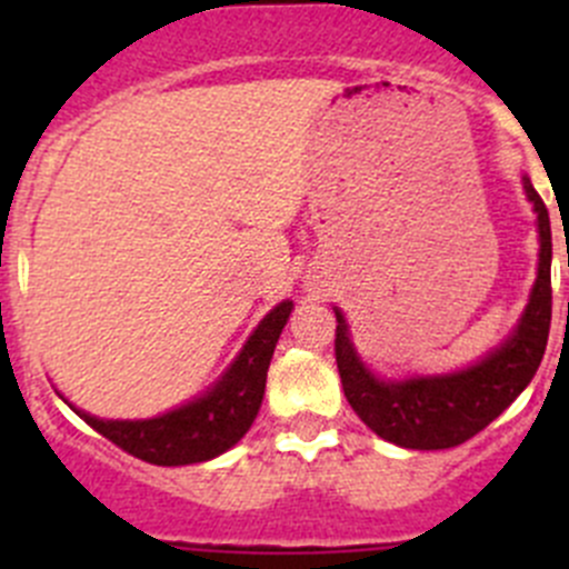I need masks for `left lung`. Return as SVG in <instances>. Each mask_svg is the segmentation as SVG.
<instances>
[{
  "label": "left lung",
  "mask_w": 569,
  "mask_h": 569,
  "mask_svg": "<svg viewBox=\"0 0 569 569\" xmlns=\"http://www.w3.org/2000/svg\"><path fill=\"white\" fill-rule=\"evenodd\" d=\"M523 189L537 211L539 269L529 306L512 336L492 349L485 360L455 375L410 377L391 382L380 380L360 363L347 321L336 308V363L341 375L343 396L360 421L388 443L401 449L435 451L455 449L490 421H496L529 386L542 363L550 332V217L542 198L523 178Z\"/></svg>",
  "instance_id": "8db88e82"
}]
</instances>
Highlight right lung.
Instances as JSON below:
<instances>
[{
    "label": "right lung",
    "mask_w": 569,
    "mask_h": 569,
    "mask_svg": "<svg viewBox=\"0 0 569 569\" xmlns=\"http://www.w3.org/2000/svg\"><path fill=\"white\" fill-rule=\"evenodd\" d=\"M295 302L274 306L261 325L252 330L248 343L231 369L198 399L146 421H104L90 412L77 410L99 435L112 440L118 449L151 465H192L220 457L237 446L256 421L267 388V369L272 360L283 325L289 321Z\"/></svg>",
    "instance_id": "add662e5"
}]
</instances>
